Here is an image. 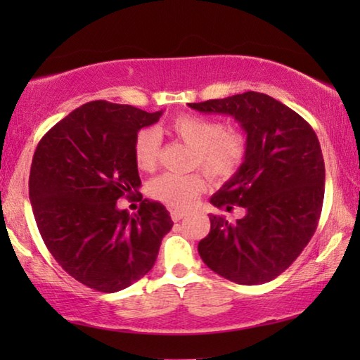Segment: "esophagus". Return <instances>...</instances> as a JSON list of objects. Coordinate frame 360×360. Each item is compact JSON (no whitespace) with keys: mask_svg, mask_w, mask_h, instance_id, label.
<instances>
[{"mask_svg":"<svg viewBox=\"0 0 360 360\" xmlns=\"http://www.w3.org/2000/svg\"><path fill=\"white\" fill-rule=\"evenodd\" d=\"M169 214H172V219L174 222H179L181 219H184L187 216V211H181V210H172L169 211Z\"/></svg>","mask_w":360,"mask_h":360,"instance_id":"1","label":"esophagus"}]
</instances>
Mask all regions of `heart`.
<instances>
[{
    "instance_id": "1",
    "label": "heart",
    "mask_w": 360,
    "mask_h": 360,
    "mask_svg": "<svg viewBox=\"0 0 360 360\" xmlns=\"http://www.w3.org/2000/svg\"><path fill=\"white\" fill-rule=\"evenodd\" d=\"M167 131L193 149L191 165L200 167L212 181H227L240 172L245 162L248 141L240 130L227 129L221 120L198 114L176 115ZM160 155V135L154 129H141L133 139V157L139 169L152 172ZM205 188L200 173H163L150 181L152 198L169 208L191 206Z\"/></svg>"
}]
</instances>
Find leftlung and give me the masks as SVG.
Here are the masks:
<instances>
[{
	"label": "left lung",
	"mask_w": 360,
	"mask_h": 360,
	"mask_svg": "<svg viewBox=\"0 0 360 360\" xmlns=\"http://www.w3.org/2000/svg\"><path fill=\"white\" fill-rule=\"evenodd\" d=\"M200 112L229 114L246 133L245 162L211 197L217 208H245L236 222L210 214L198 254L212 271L236 284H264L292 265L318 229L326 167L311 125L271 96L245 92L188 103Z\"/></svg>",
	"instance_id": "left-lung-1"
}]
</instances>
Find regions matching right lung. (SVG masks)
Here are the masks:
<instances>
[{
	"instance_id": "right-lung-1",
	"label": "right lung",
	"mask_w": 360,
	"mask_h": 360,
	"mask_svg": "<svg viewBox=\"0 0 360 360\" xmlns=\"http://www.w3.org/2000/svg\"><path fill=\"white\" fill-rule=\"evenodd\" d=\"M105 100L85 103L41 138L30 169V202L38 230L58 265L90 289L129 288L155 264L173 227L165 206L143 200L133 139L160 119ZM122 196L142 202L135 215Z\"/></svg>"
}]
</instances>
